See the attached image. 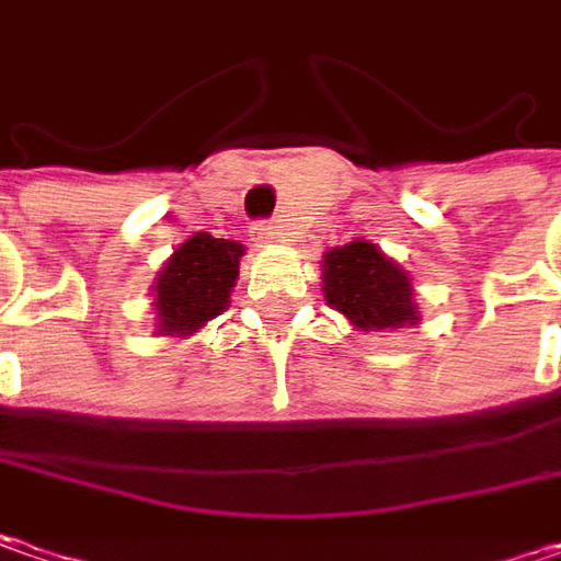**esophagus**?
<instances>
[{
	"label": "esophagus",
	"instance_id": "1",
	"mask_svg": "<svg viewBox=\"0 0 561 561\" xmlns=\"http://www.w3.org/2000/svg\"><path fill=\"white\" fill-rule=\"evenodd\" d=\"M251 232H254L256 241H279L282 234H285L282 232V226H276L273 219H260V222H254Z\"/></svg>",
	"mask_w": 561,
	"mask_h": 561
}]
</instances>
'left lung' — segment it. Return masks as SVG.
<instances>
[{"label": "left lung", "instance_id": "1", "mask_svg": "<svg viewBox=\"0 0 561 561\" xmlns=\"http://www.w3.org/2000/svg\"><path fill=\"white\" fill-rule=\"evenodd\" d=\"M323 295L364 332L417 323L408 273L370 241H352L323 260Z\"/></svg>", "mask_w": 561, "mask_h": 561}]
</instances>
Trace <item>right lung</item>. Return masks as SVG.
Masks as SVG:
<instances>
[{
    "mask_svg": "<svg viewBox=\"0 0 561 561\" xmlns=\"http://www.w3.org/2000/svg\"><path fill=\"white\" fill-rule=\"evenodd\" d=\"M241 244L213 238L207 232L191 234L169 263L162 266L157 285L159 332L187 335L207 320L219 317L229 305V291L238 279Z\"/></svg>",
    "mask_w": 561,
    "mask_h": 561,
    "instance_id": "1",
    "label": "right lung"
}]
</instances>
